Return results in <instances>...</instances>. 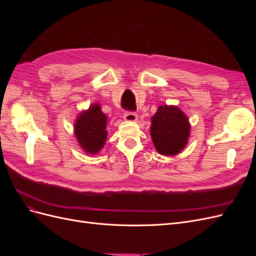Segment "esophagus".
Wrapping results in <instances>:
<instances>
[{"mask_svg":"<svg viewBox=\"0 0 256 256\" xmlns=\"http://www.w3.org/2000/svg\"><path fill=\"white\" fill-rule=\"evenodd\" d=\"M138 118V114L132 111H126L124 113V120L127 122H134Z\"/></svg>","mask_w":256,"mask_h":256,"instance_id":"obj_1","label":"esophagus"}]
</instances>
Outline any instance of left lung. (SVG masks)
Segmentation results:
<instances>
[{
	"instance_id": "8db88e82",
	"label": "left lung",
	"mask_w": 256,
	"mask_h": 256,
	"mask_svg": "<svg viewBox=\"0 0 256 256\" xmlns=\"http://www.w3.org/2000/svg\"><path fill=\"white\" fill-rule=\"evenodd\" d=\"M152 138L160 154L173 156L187 144L190 125L187 116L177 106H159L152 118Z\"/></svg>"
}]
</instances>
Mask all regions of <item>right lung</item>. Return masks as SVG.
I'll list each match as a JSON object with an SVG mask.
<instances>
[{
	"mask_svg": "<svg viewBox=\"0 0 256 256\" xmlns=\"http://www.w3.org/2000/svg\"><path fill=\"white\" fill-rule=\"evenodd\" d=\"M106 116L99 104L92 106L76 120L74 134L82 148L90 154H96L102 148L106 138Z\"/></svg>",
	"mask_w": 256,
	"mask_h": 256,
	"instance_id": "1",
	"label": "right lung"
}]
</instances>
